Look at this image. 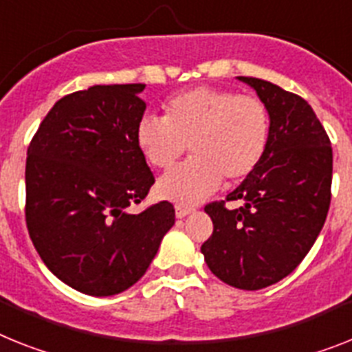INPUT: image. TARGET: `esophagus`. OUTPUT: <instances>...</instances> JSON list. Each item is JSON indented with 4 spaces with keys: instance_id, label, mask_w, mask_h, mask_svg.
<instances>
[{
    "instance_id": "34e87169",
    "label": "esophagus",
    "mask_w": 352,
    "mask_h": 352,
    "mask_svg": "<svg viewBox=\"0 0 352 352\" xmlns=\"http://www.w3.org/2000/svg\"><path fill=\"white\" fill-rule=\"evenodd\" d=\"M190 212H191V208H184V206H179V204H177V206H175V214H177V218L188 217Z\"/></svg>"
}]
</instances>
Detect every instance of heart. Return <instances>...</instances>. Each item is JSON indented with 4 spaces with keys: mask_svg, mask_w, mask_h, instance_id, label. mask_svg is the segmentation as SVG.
Returning <instances> with one entry per match:
<instances>
[{
    "mask_svg": "<svg viewBox=\"0 0 352 352\" xmlns=\"http://www.w3.org/2000/svg\"><path fill=\"white\" fill-rule=\"evenodd\" d=\"M166 118L143 114L135 144L143 157L168 170L190 146L193 159L157 182V193L173 202L206 199L226 179L238 184L254 173L270 140V111L258 96L231 89L195 87L171 96Z\"/></svg>",
    "mask_w": 352,
    "mask_h": 352,
    "instance_id": "heart-1",
    "label": "heart"
}]
</instances>
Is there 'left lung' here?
Wrapping results in <instances>:
<instances>
[{
  "instance_id": "1",
  "label": "left lung",
  "mask_w": 352,
  "mask_h": 352,
  "mask_svg": "<svg viewBox=\"0 0 352 352\" xmlns=\"http://www.w3.org/2000/svg\"><path fill=\"white\" fill-rule=\"evenodd\" d=\"M270 111V140L259 166L228 201L206 206L212 234L202 254L229 286L261 290L299 267L320 234L331 204L333 148L309 103L272 82L238 76Z\"/></svg>"
}]
</instances>
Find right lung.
I'll list each match as a JSON object with an SVG mask.
<instances>
[{
    "mask_svg": "<svg viewBox=\"0 0 352 352\" xmlns=\"http://www.w3.org/2000/svg\"><path fill=\"white\" fill-rule=\"evenodd\" d=\"M144 84L93 85L58 100L26 152V227L44 265L67 286L107 297L144 276L175 223L168 200L140 214L155 182L135 144Z\"/></svg>",
    "mask_w": 352,
    "mask_h": 352,
    "instance_id": "add662e5",
    "label": "right lung"
}]
</instances>
